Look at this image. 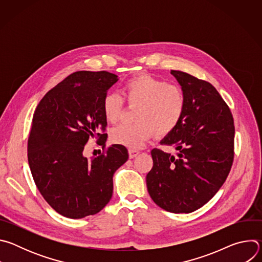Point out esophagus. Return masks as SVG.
Here are the masks:
<instances>
[{
  "label": "esophagus",
  "mask_w": 262,
  "mask_h": 262,
  "mask_svg": "<svg viewBox=\"0 0 262 262\" xmlns=\"http://www.w3.org/2000/svg\"><path fill=\"white\" fill-rule=\"evenodd\" d=\"M139 154H140V151H139V150H136V149H129V150H128L129 159H134V158H136Z\"/></svg>",
  "instance_id": "obj_1"
}]
</instances>
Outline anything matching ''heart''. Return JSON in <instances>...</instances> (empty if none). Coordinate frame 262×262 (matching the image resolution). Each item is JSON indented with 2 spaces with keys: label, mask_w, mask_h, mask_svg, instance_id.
<instances>
[{
  "label": "heart",
  "mask_w": 262,
  "mask_h": 262,
  "mask_svg": "<svg viewBox=\"0 0 262 262\" xmlns=\"http://www.w3.org/2000/svg\"><path fill=\"white\" fill-rule=\"evenodd\" d=\"M122 93L129 105H138L135 124H119L111 130V141L137 149L157 134L164 137L181 122L186 97L183 90L166 81L142 73L125 82ZM123 99L116 93H106L102 99V112L107 122H116L123 111Z\"/></svg>",
  "instance_id": "1"
}]
</instances>
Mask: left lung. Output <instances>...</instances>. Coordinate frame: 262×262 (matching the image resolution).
Here are the masks:
<instances>
[{"instance_id":"8db88e82","label":"left lung","mask_w":262,"mask_h":262,"mask_svg":"<svg viewBox=\"0 0 262 262\" xmlns=\"http://www.w3.org/2000/svg\"><path fill=\"white\" fill-rule=\"evenodd\" d=\"M186 106L179 125L162 141L176 155L155 148L146 176L151 199L163 209L189 213L207 203L225 182L234 158V122L230 108L208 82L171 70Z\"/></svg>"}]
</instances>
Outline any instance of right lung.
Here are the masks:
<instances>
[{"mask_svg": "<svg viewBox=\"0 0 262 262\" xmlns=\"http://www.w3.org/2000/svg\"><path fill=\"white\" fill-rule=\"evenodd\" d=\"M118 77L77 71L50 90L37 105L28 140V162L37 189L60 214L82 219L99 212L113 195V175L128 159L122 145L87 159L90 138L105 146L102 99Z\"/></svg>", "mask_w": 262, "mask_h": 262, "instance_id": "1", "label": "right lung"}]
</instances>
